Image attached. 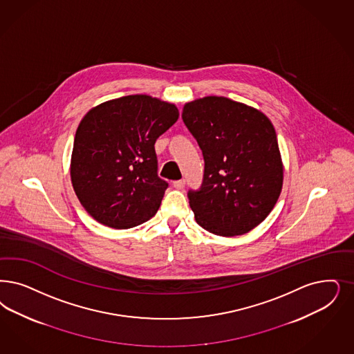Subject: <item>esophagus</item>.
<instances>
[{
  "instance_id": "obj_1",
  "label": "esophagus",
  "mask_w": 354,
  "mask_h": 354,
  "mask_svg": "<svg viewBox=\"0 0 354 354\" xmlns=\"http://www.w3.org/2000/svg\"><path fill=\"white\" fill-rule=\"evenodd\" d=\"M184 185H185V180L182 179V180H176V182H174V187L176 188V189H183Z\"/></svg>"
}]
</instances>
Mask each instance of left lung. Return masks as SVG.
Masks as SVG:
<instances>
[{"label": "left lung", "instance_id": "8db88e82", "mask_svg": "<svg viewBox=\"0 0 354 354\" xmlns=\"http://www.w3.org/2000/svg\"><path fill=\"white\" fill-rule=\"evenodd\" d=\"M182 118L205 160L201 189L188 192L196 222L220 236L251 232L268 217L282 189L273 124L261 111L216 95L185 103Z\"/></svg>", "mask_w": 354, "mask_h": 354}]
</instances>
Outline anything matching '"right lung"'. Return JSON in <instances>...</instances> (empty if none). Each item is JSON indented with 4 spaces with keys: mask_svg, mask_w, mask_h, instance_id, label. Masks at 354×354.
Segmentation results:
<instances>
[{
    "mask_svg": "<svg viewBox=\"0 0 354 354\" xmlns=\"http://www.w3.org/2000/svg\"><path fill=\"white\" fill-rule=\"evenodd\" d=\"M179 118L178 107L145 94L93 107L74 137L71 179L99 223L131 229L158 210L167 183L157 175L154 144Z\"/></svg>",
    "mask_w": 354,
    "mask_h": 354,
    "instance_id": "obj_1",
    "label": "right lung"
}]
</instances>
